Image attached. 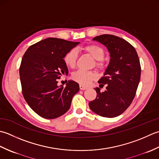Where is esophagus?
Segmentation results:
<instances>
[{
  "instance_id": "obj_1",
  "label": "esophagus",
  "mask_w": 159,
  "mask_h": 159,
  "mask_svg": "<svg viewBox=\"0 0 159 159\" xmlns=\"http://www.w3.org/2000/svg\"><path fill=\"white\" fill-rule=\"evenodd\" d=\"M80 90H86L87 89H88V87H86L85 86L82 85V84H80Z\"/></svg>"
}]
</instances>
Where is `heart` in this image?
Returning a JSON list of instances; mask_svg holds the SVG:
<instances>
[{
	"label": "heart",
	"mask_w": 159,
	"mask_h": 159,
	"mask_svg": "<svg viewBox=\"0 0 159 159\" xmlns=\"http://www.w3.org/2000/svg\"><path fill=\"white\" fill-rule=\"evenodd\" d=\"M84 51L91 56L96 60V66L102 68L103 65V59L105 56V51L103 48L96 44H90L83 48ZM78 51L76 48H71L64 56V62L66 66L73 69L76 65ZM72 78L74 81L78 82L82 85H89L92 81L97 78V74L93 71L77 70L72 75Z\"/></svg>",
	"instance_id": "heart-1"
}]
</instances>
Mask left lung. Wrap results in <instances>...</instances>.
Instances as JSON below:
<instances>
[{"instance_id": "left-lung-1", "label": "left lung", "mask_w": 159, "mask_h": 159, "mask_svg": "<svg viewBox=\"0 0 159 159\" xmlns=\"http://www.w3.org/2000/svg\"><path fill=\"white\" fill-rule=\"evenodd\" d=\"M93 40L108 48L111 60L98 81L100 86L106 84V90L101 93L99 88H95L97 97L89 102V107L103 117H115L121 115L134 98L141 78L140 61L134 47L124 39L103 34Z\"/></svg>"}]
</instances>
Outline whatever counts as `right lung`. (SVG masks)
I'll return each mask as SVG.
<instances>
[{
    "label": "right lung",
    "instance_id": "1",
    "mask_svg": "<svg viewBox=\"0 0 159 159\" xmlns=\"http://www.w3.org/2000/svg\"><path fill=\"white\" fill-rule=\"evenodd\" d=\"M63 39L48 38L31 45L21 61L20 78L25 101L33 111L45 119H56L66 113L79 84L69 80L66 86H57V79L68 75L64 56L79 44Z\"/></svg>",
    "mask_w": 159,
    "mask_h": 159
}]
</instances>
